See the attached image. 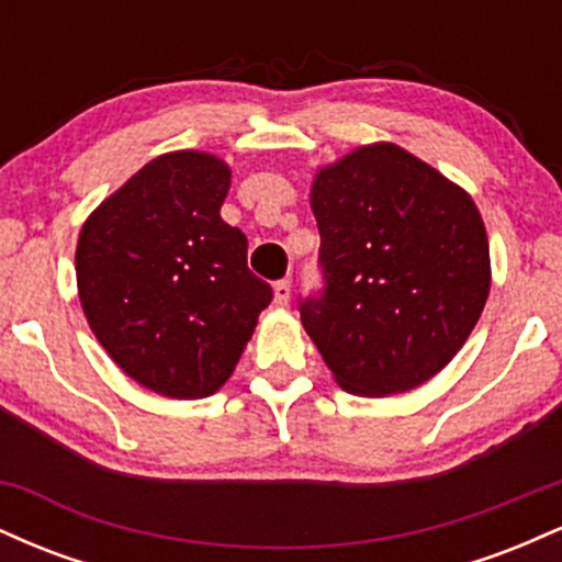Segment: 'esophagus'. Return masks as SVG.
Segmentation results:
<instances>
[{
    "mask_svg": "<svg viewBox=\"0 0 562 562\" xmlns=\"http://www.w3.org/2000/svg\"><path fill=\"white\" fill-rule=\"evenodd\" d=\"M290 301V280H277L274 282V303L277 306H288Z\"/></svg>",
    "mask_w": 562,
    "mask_h": 562,
    "instance_id": "1",
    "label": "esophagus"
}]
</instances>
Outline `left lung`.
<instances>
[{
    "mask_svg": "<svg viewBox=\"0 0 562 562\" xmlns=\"http://www.w3.org/2000/svg\"><path fill=\"white\" fill-rule=\"evenodd\" d=\"M322 288L301 322L340 389L391 396L451 362L492 285L473 198L391 142L317 173Z\"/></svg>",
    "mask_w": 562,
    "mask_h": 562,
    "instance_id": "obj_1",
    "label": "left lung"
}]
</instances>
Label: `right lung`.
Returning a JSON list of instances; mask_svg holds the SVG:
<instances>
[{"label": "right lung", "mask_w": 562, "mask_h": 562, "mask_svg": "<svg viewBox=\"0 0 562 562\" xmlns=\"http://www.w3.org/2000/svg\"><path fill=\"white\" fill-rule=\"evenodd\" d=\"M229 169L209 153H166L81 227L79 299L97 340L128 378L203 398L235 370L272 288L248 269V240L218 209Z\"/></svg>", "instance_id": "add662e5"}]
</instances>
